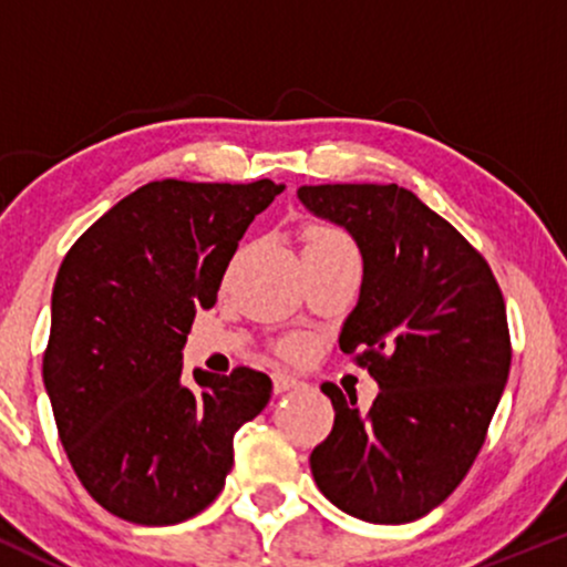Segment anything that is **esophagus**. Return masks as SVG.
Segmentation results:
<instances>
[{"instance_id":"esophagus-1","label":"esophagus","mask_w":567,"mask_h":567,"mask_svg":"<svg viewBox=\"0 0 567 567\" xmlns=\"http://www.w3.org/2000/svg\"><path fill=\"white\" fill-rule=\"evenodd\" d=\"M271 379H275V392H277V394H282V392H290V389H298V386H303V381H301V379H296V375L285 373V370H277V373L271 375Z\"/></svg>"}]
</instances>
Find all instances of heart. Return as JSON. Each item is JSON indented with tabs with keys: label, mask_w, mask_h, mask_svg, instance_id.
<instances>
[{
	"label": "heart",
	"mask_w": 567,
	"mask_h": 567,
	"mask_svg": "<svg viewBox=\"0 0 567 567\" xmlns=\"http://www.w3.org/2000/svg\"><path fill=\"white\" fill-rule=\"evenodd\" d=\"M306 247H351L349 239L341 231L330 229V226H315V229L306 231ZM301 341L285 343V351H298Z\"/></svg>",
	"instance_id": "heart-1"
}]
</instances>
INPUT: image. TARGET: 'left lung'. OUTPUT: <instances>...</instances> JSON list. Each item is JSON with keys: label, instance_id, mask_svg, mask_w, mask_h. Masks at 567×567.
Returning a JSON list of instances; mask_svg holds the SVG:
<instances>
[{"label": "left lung", "instance_id": "1", "mask_svg": "<svg viewBox=\"0 0 567 567\" xmlns=\"http://www.w3.org/2000/svg\"><path fill=\"white\" fill-rule=\"evenodd\" d=\"M317 218L362 252L360 301L338 347L379 381L365 413L322 383L333 432L311 451L315 483L351 517H424L472 470L512 365L506 306L491 266L437 213L396 184L301 186Z\"/></svg>", "mask_w": 567, "mask_h": 567}]
</instances>
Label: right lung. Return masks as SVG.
Segmentation results:
<instances>
[{
	"mask_svg": "<svg viewBox=\"0 0 567 567\" xmlns=\"http://www.w3.org/2000/svg\"><path fill=\"white\" fill-rule=\"evenodd\" d=\"M285 186L152 181L71 245L53 288L42 379L84 491L135 525H175L224 491L234 434L271 396L252 368L194 370L184 343L216 306L239 239Z\"/></svg>",
	"mask_w": 567,
	"mask_h": 567,
	"instance_id": "right-lung-1",
	"label": "right lung"
}]
</instances>
